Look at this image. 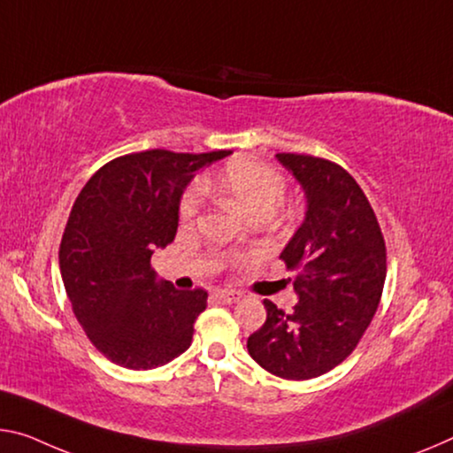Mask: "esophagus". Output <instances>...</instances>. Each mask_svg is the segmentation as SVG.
<instances>
[{
  "label": "esophagus",
  "instance_id": "34e87169",
  "mask_svg": "<svg viewBox=\"0 0 453 453\" xmlns=\"http://www.w3.org/2000/svg\"><path fill=\"white\" fill-rule=\"evenodd\" d=\"M215 298L219 300V303H224V304H234V303H238V300L242 298V292H238V290H218L215 292Z\"/></svg>",
  "mask_w": 453,
  "mask_h": 453
}]
</instances>
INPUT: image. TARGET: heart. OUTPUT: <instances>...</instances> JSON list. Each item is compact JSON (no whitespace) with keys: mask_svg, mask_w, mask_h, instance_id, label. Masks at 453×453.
Instances as JSON below:
<instances>
[{"mask_svg":"<svg viewBox=\"0 0 453 453\" xmlns=\"http://www.w3.org/2000/svg\"><path fill=\"white\" fill-rule=\"evenodd\" d=\"M218 188L250 215L272 213L284 197V181L262 163L238 159L232 161L218 177ZM205 199V185L193 183L181 199V218L189 221L199 213Z\"/></svg>","mask_w":453,"mask_h":453,"instance_id":"obj_1","label":"heart"}]
</instances>
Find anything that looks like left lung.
I'll use <instances>...</instances> for the list:
<instances>
[{
    "instance_id": "obj_1",
    "label": "left lung",
    "mask_w": 453,
    "mask_h": 453,
    "mask_svg": "<svg viewBox=\"0 0 453 453\" xmlns=\"http://www.w3.org/2000/svg\"><path fill=\"white\" fill-rule=\"evenodd\" d=\"M304 193V219L280 257L298 303L290 314L264 300L265 322L248 353L272 375L304 381L325 375L353 353L379 306L385 242L363 189L339 165L278 153Z\"/></svg>"
}]
</instances>
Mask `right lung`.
<instances>
[{"instance_id": "right-lung-1", "label": "right lung", "mask_w": 453, "mask_h": 453, "mask_svg": "<svg viewBox=\"0 0 453 453\" xmlns=\"http://www.w3.org/2000/svg\"><path fill=\"white\" fill-rule=\"evenodd\" d=\"M232 150L153 149L98 169L72 205L60 243V274L78 322L112 363L147 371L189 349L205 290L157 278L150 256L175 240L191 179Z\"/></svg>"}]
</instances>
